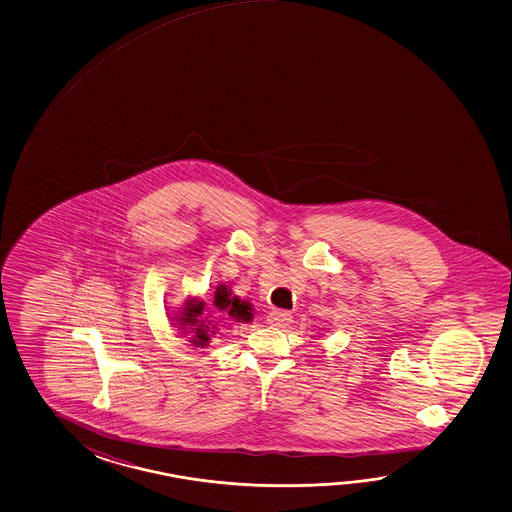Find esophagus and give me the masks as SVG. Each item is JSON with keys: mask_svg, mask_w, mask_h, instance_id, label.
<instances>
[{"mask_svg": "<svg viewBox=\"0 0 512 512\" xmlns=\"http://www.w3.org/2000/svg\"><path fill=\"white\" fill-rule=\"evenodd\" d=\"M267 323L270 326H279V328L289 326L292 323V314L287 312V310H272L269 316H267Z\"/></svg>", "mask_w": 512, "mask_h": 512, "instance_id": "1", "label": "esophagus"}]
</instances>
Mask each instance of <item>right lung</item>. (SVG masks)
<instances>
[{
    "label": "right lung",
    "mask_w": 512,
    "mask_h": 512,
    "mask_svg": "<svg viewBox=\"0 0 512 512\" xmlns=\"http://www.w3.org/2000/svg\"><path fill=\"white\" fill-rule=\"evenodd\" d=\"M211 305L216 310L223 312V316H229L236 323H249L252 321V305L245 299H240L234 294L231 287H227L225 283L218 285L214 290ZM205 303L204 299L187 298L182 303V308L178 310V314L171 316L173 325H177L182 334H189L193 346L196 348H204L211 341V335L216 334V326L213 321H209V317H204ZM227 319V317H225Z\"/></svg>",
    "instance_id": "right-lung-1"
}]
</instances>
